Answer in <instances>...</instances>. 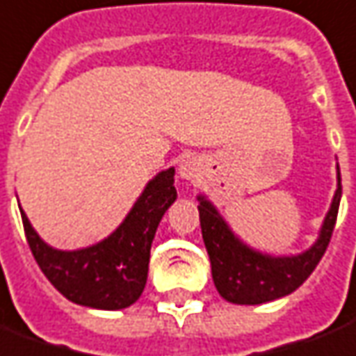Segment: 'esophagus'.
Masks as SVG:
<instances>
[{"label":"esophagus","instance_id":"34e87169","mask_svg":"<svg viewBox=\"0 0 356 356\" xmlns=\"http://www.w3.org/2000/svg\"><path fill=\"white\" fill-rule=\"evenodd\" d=\"M178 172H180V178L184 180H193L195 176H197L199 168L197 163H195V159H184L182 163H180V168H178Z\"/></svg>","mask_w":356,"mask_h":356}]
</instances>
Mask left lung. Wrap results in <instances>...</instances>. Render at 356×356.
<instances>
[{"instance_id": "8db88e82", "label": "left lung", "mask_w": 356, "mask_h": 356, "mask_svg": "<svg viewBox=\"0 0 356 356\" xmlns=\"http://www.w3.org/2000/svg\"><path fill=\"white\" fill-rule=\"evenodd\" d=\"M199 220L211 259L214 286L228 303L261 305L293 293L320 263L334 232L341 201V174L337 166V190L324 216L316 241L299 254H268L243 243L232 232L216 207L199 195Z\"/></svg>"}]
</instances>
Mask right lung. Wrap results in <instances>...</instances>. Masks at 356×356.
I'll return each instance as SVG.
<instances>
[{
    "instance_id": "obj_1",
    "label": "right lung",
    "mask_w": 356,
    "mask_h": 356,
    "mask_svg": "<svg viewBox=\"0 0 356 356\" xmlns=\"http://www.w3.org/2000/svg\"><path fill=\"white\" fill-rule=\"evenodd\" d=\"M174 201V166H170L151 178L111 236L74 251L47 245L22 209L21 216L30 251L59 293L82 307L120 311L142 295L149 270L151 243L163 214Z\"/></svg>"
}]
</instances>
